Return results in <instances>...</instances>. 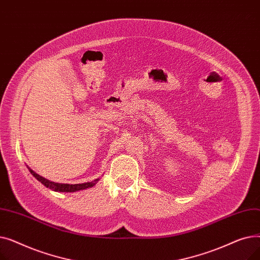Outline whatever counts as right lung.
Masks as SVG:
<instances>
[{"mask_svg":"<svg viewBox=\"0 0 260 260\" xmlns=\"http://www.w3.org/2000/svg\"><path fill=\"white\" fill-rule=\"evenodd\" d=\"M29 172L32 174V176L35 177V178L40 181L42 184H44L46 187H49L50 189H53L56 190V192H77V190H80V189H85V188H88V187H91L92 185H94L95 181L97 180H93L91 182H86V183H80V184H64V183H56V182H52V181H49L45 178H43V177H41L40 175H38L37 173H35L32 170L29 169Z\"/></svg>","mask_w":260,"mask_h":260,"instance_id":"1","label":"right lung"}]
</instances>
